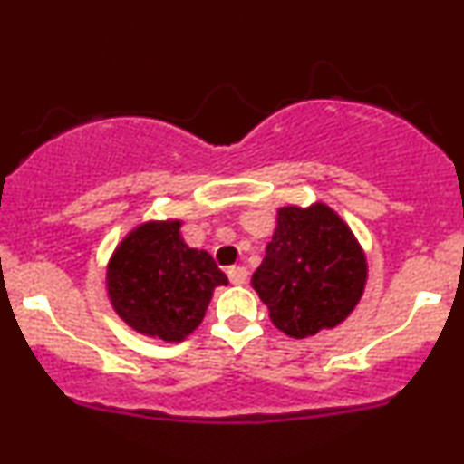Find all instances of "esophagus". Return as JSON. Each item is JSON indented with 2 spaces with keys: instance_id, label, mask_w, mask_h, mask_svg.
<instances>
[{
  "instance_id": "esophagus-1",
  "label": "esophagus",
  "mask_w": 464,
  "mask_h": 464,
  "mask_svg": "<svg viewBox=\"0 0 464 464\" xmlns=\"http://www.w3.org/2000/svg\"><path fill=\"white\" fill-rule=\"evenodd\" d=\"M227 275H228V281H231L233 285L246 284V279H248V270L244 268V266H231V268L227 270Z\"/></svg>"
}]
</instances>
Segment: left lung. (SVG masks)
<instances>
[{
	"label": "left lung",
	"instance_id": "8db88e82",
	"mask_svg": "<svg viewBox=\"0 0 464 464\" xmlns=\"http://www.w3.org/2000/svg\"><path fill=\"white\" fill-rule=\"evenodd\" d=\"M366 259L351 228L327 205L284 207L253 287L281 332L307 338L332 329L358 305Z\"/></svg>",
	"mask_w": 464,
	"mask_h": 464
}]
</instances>
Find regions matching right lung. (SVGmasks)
Returning <instances> with one entry per match:
<instances>
[{"instance_id":"1","label":"right lung","mask_w":464,"mask_h":464,"mask_svg":"<svg viewBox=\"0 0 464 464\" xmlns=\"http://www.w3.org/2000/svg\"><path fill=\"white\" fill-rule=\"evenodd\" d=\"M106 285L115 312L132 329L174 343L202 323L227 275L209 253L183 242L179 220L148 222L117 246Z\"/></svg>"}]
</instances>
